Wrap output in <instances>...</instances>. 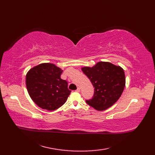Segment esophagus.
<instances>
[{"instance_id": "1", "label": "esophagus", "mask_w": 155, "mask_h": 155, "mask_svg": "<svg viewBox=\"0 0 155 155\" xmlns=\"http://www.w3.org/2000/svg\"><path fill=\"white\" fill-rule=\"evenodd\" d=\"M76 92H80V88H79V87L77 88V90L76 91Z\"/></svg>"}]
</instances>
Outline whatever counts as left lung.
<instances>
[{"mask_svg":"<svg viewBox=\"0 0 155 155\" xmlns=\"http://www.w3.org/2000/svg\"><path fill=\"white\" fill-rule=\"evenodd\" d=\"M82 71L90 79L94 92L87 104L97 110H104L114 105L125 85L122 68L109 62H99L93 67H83Z\"/></svg>","mask_w":155,"mask_h":155,"instance_id":"8db88e82","label":"left lung"}]
</instances>
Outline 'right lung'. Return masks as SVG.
<instances>
[{"label":"right lung","instance_id":"add662e5","mask_svg":"<svg viewBox=\"0 0 155 155\" xmlns=\"http://www.w3.org/2000/svg\"><path fill=\"white\" fill-rule=\"evenodd\" d=\"M63 70L51 63H42L30 69L26 76L27 91L35 104L54 110L66 102L71 91L61 78Z\"/></svg>","mask_w":155,"mask_h":155}]
</instances>
